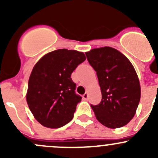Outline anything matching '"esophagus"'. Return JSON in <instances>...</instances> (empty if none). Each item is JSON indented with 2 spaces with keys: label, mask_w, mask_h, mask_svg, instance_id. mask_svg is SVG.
Segmentation results:
<instances>
[{
  "label": "esophagus",
  "mask_w": 158,
  "mask_h": 158,
  "mask_svg": "<svg viewBox=\"0 0 158 158\" xmlns=\"http://www.w3.org/2000/svg\"><path fill=\"white\" fill-rule=\"evenodd\" d=\"M82 97H83L84 99H85V100L88 99V97H89V93H88V92H85V93L84 94L83 96H82Z\"/></svg>",
  "instance_id": "1"
}]
</instances>
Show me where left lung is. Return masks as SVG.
Masks as SVG:
<instances>
[{
	"instance_id": "8db88e82",
	"label": "left lung",
	"mask_w": 158,
	"mask_h": 158,
	"mask_svg": "<svg viewBox=\"0 0 158 158\" xmlns=\"http://www.w3.org/2000/svg\"><path fill=\"white\" fill-rule=\"evenodd\" d=\"M85 55L101 89V102L91 106L97 120L109 128L125 126L135 116L141 98L139 79L133 65L112 47L92 49Z\"/></svg>"
}]
</instances>
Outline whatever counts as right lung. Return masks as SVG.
<instances>
[{
  "mask_svg": "<svg viewBox=\"0 0 158 158\" xmlns=\"http://www.w3.org/2000/svg\"><path fill=\"white\" fill-rule=\"evenodd\" d=\"M86 59L85 54L60 49L41 57L33 66L27 92V102L33 117L49 128L64 126L73 119L82 97L75 92L71 74Z\"/></svg>",
  "mask_w": 158,
  "mask_h": 158,
  "instance_id": "right-lung-1",
  "label": "right lung"
}]
</instances>
